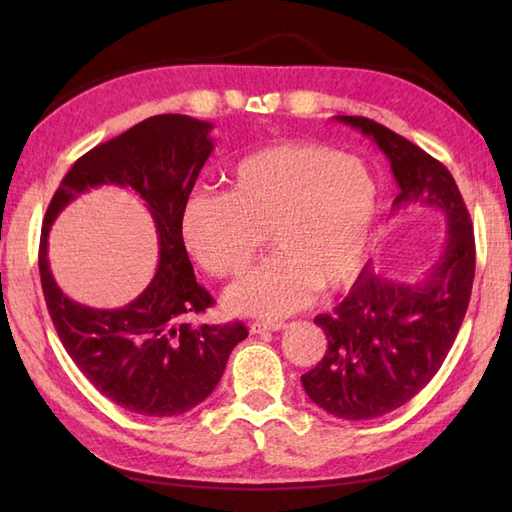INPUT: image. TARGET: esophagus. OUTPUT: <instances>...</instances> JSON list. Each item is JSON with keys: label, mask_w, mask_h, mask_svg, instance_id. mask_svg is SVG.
<instances>
[{"label": "esophagus", "mask_w": 512, "mask_h": 512, "mask_svg": "<svg viewBox=\"0 0 512 512\" xmlns=\"http://www.w3.org/2000/svg\"><path fill=\"white\" fill-rule=\"evenodd\" d=\"M286 325L284 323H266V321H253L248 325V330H250V334H266V332H279V330H284Z\"/></svg>", "instance_id": "1"}]
</instances>
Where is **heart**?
Wrapping results in <instances>:
<instances>
[{
  "mask_svg": "<svg viewBox=\"0 0 512 512\" xmlns=\"http://www.w3.org/2000/svg\"><path fill=\"white\" fill-rule=\"evenodd\" d=\"M228 191L193 189L180 233L198 264L237 277L262 244L275 253L226 290V308L279 319L312 290L334 292L361 273L372 244L378 191L363 160L310 140H277L226 171Z\"/></svg>",
  "mask_w": 512,
  "mask_h": 512,
  "instance_id": "heart-1",
  "label": "heart"
}]
</instances>
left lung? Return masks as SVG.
<instances>
[{"label": "left lung", "mask_w": 512, "mask_h": 512, "mask_svg": "<svg viewBox=\"0 0 512 512\" xmlns=\"http://www.w3.org/2000/svg\"><path fill=\"white\" fill-rule=\"evenodd\" d=\"M372 138L398 184L391 211L418 206L442 215L447 246L418 279H389L367 264L330 314L321 363L301 376L314 405L336 418L369 420L405 405L438 374L469 308L475 239L449 169L427 151L363 116H334Z\"/></svg>", "instance_id": "1"}]
</instances>
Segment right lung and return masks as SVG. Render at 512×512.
Returning <instances> with one entry per match:
<instances>
[{"label":"right lung","mask_w":512,"mask_h":512,"mask_svg":"<svg viewBox=\"0 0 512 512\" xmlns=\"http://www.w3.org/2000/svg\"><path fill=\"white\" fill-rule=\"evenodd\" d=\"M213 123L160 114L90 149L65 173L41 228L39 273L50 319L85 378L127 411L180 416L211 396L233 347L248 336L242 321L193 325L213 306L193 275L180 233V213L213 151ZM114 183L137 193L159 235V266L150 286L123 309L72 302L47 262V235L58 213L81 192Z\"/></svg>","instance_id":"1"}]
</instances>
